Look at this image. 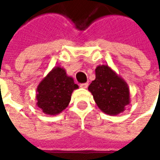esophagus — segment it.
Wrapping results in <instances>:
<instances>
[{
    "label": "esophagus",
    "mask_w": 160,
    "mask_h": 160,
    "mask_svg": "<svg viewBox=\"0 0 160 160\" xmlns=\"http://www.w3.org/2000/svg\"><path fill=\"white\" fill-rule=\"evenodd\" d=\"M80 87H81V88H87V87H88V83H81L80 85Z\"/></svg>",
    "instance_id": "obj_1"
}]
</instances>
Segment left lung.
Segmentation results:
<instances>
[{"instance_id": "obj_1", "label": "left lung", "mask_w": 160, "mask_h": 160, "mask_svg": "<svg viewBox=\"0 0 160 160\" xmlns=\"http://www.w3.org/2000/svg\"><path fill=\"white\" fill-rule=\"evenodd\" d=\"M96 79L92 81L90 91L101 111L108 115H118L129 104V90L126 82L110 67L98 66L95 70Z\"/></svg>"}]
</instances>
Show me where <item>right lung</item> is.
I'll return each mask as SVG.
<instances>
[{
  "label": "right lung",
  "mask_w": 160,
  "mask_h": 160,
  "mask_svg": "<svg viewBox=\"0 0 160 160\" xmlns=\"http://www.w3.org/2000/svg\"><path fill=\"white\" fill-rule=\"evenodd\" d=\"M77 88L73 78L68 76L63 68L56 67L38 85L37 104L45 114H59L68 105L72 92Z\"/></svg>",
  "instance_id": "obj_1"
}]
</instances>
